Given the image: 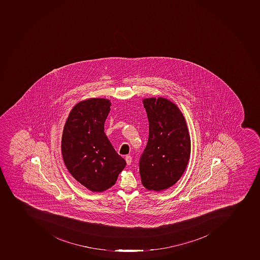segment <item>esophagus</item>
<instances>
[{
  "mask_svg": "<svg viewBox=\"0 0 260 260\" xmlns=\"http://www.w3.org/2000/svg\"><path fill=\"white\" fill-rule=\"evenodd\" d=\"M125 159H126V162H127V165H131L132 163V156L131 155H127L126 157H125Z\"/></svg>",
  "mask_w": 260,
  "mask_h": 260,
  "instance_id": "obj_1",
  "label": "esophagus"
}]
</instances>
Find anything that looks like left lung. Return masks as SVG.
<instances>
[{
    "instance_id": "obj_1",
    "label": "left lung",
    "mask_w": 260,
    "mask_h": 260,
    "mask_svg": "<svg viewBox=\"0 0 260 260\" xmlns=\"http://www.w3.org/2000/svg\"><path fill=\"white\" fill-rule=\"evenodd\" d=\"M149 121V138L139 160L142 183L161 191L174 185L188 166L191 142L179 108L165 98L143 100Z\"/></svg>"
}]
</instances>
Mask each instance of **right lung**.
<instances>
[{
    "instance_id": "obj_1",
    "label": "right lung",
    "mask_w": 260,
    "mask_h": 260,
    "mask_svg": "<svg viewBox=\"0 0 260 260\" xmlns=\"http://www.w3.org/2000/svg\"><path fill=\"white\" fill-rule=\"evenodd\" d=\"M110 106L105 99L81 101L72 109L64 126V163L72 176L92 192H103L114 185L126 166L104 132Z\"/></svg>"
}]
</instances>
